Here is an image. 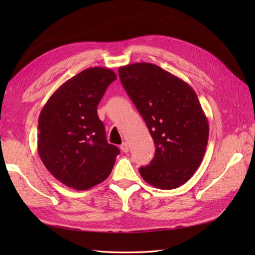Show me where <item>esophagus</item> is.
<instances>
[{
    "mask_svg": "<svg viewBox=\"0 0 255 255\" xmlns=\"http://www.w3.org/2000/svg\"><path fill=\"white\" fill-rule=\"evenodd\" d=\"M121 149H122L123 152L127 153L128 151H129V145H128V143H127V142H123L122 145H121Z\"/></svg>",
    "mask_w": 255,
    "mask_h": 255,
    "instance_id": "34e87169",
    "label": "esophagus"
}]
</instances>
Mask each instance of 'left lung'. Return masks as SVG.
Returning <instances> with one entry per match:
<instances>
[{"instance_id": "8db88e82", "label": "left lung", "mask_w": 255, "mask_h": 255, "mask_svg": "<svg viewBox=\"0 0 255 255\" xmlns=\"http://www.w3.org/2000/svg\"><path fill=\"white\" fill-rule=\"evenodd\" d=\"M122 84L144 119L155 153L139 169L156 188L183 185L196 172L207 147L209 126L192 86L152 63L118 69Z\"/></svg>"}]
</instances>
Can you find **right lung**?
<instances>
[{
	"instance_id": "right-lung-1",
	"label": "right lung",
	"mask_w": 255,
	"mask_h": 255,
	"mask_svg": "<svg viewBox=\"0 0 255 255\" xmlns=\"http://www.w3.org/2000/svg\"><path fill=\"white\" fill-rule=\"evenodd\" d=\"M116 79L111 69H85L64 82L42 107L38 153L47 170L68 187H93L106 180L115 164L119 149L107 142L97 105Z\"/></svg>"
}]
</instances>
